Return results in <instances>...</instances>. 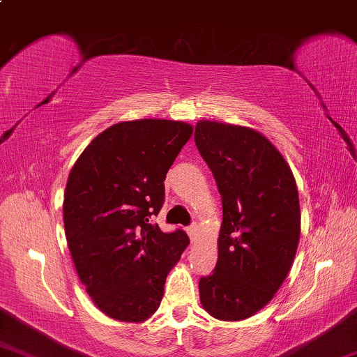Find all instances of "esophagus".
I'll return each mask as SVG.
<instances>
[{
    "mask_svg": "<svg viewBox=\"0 0 357 357\" xmlns=\"http://www.w3.org/2000/svg\"><path fill=\"white\" fill-rule=\"evenodd\" d=\"M186 234H188V236H190L191 240H195L196 235H197V226H196V224H191L190 227H186Z\"/></svg>",
    "mask_w": 357,
    "mask_h": 357,
    "instance_id": "obj_1",
    "label": "esophagus"
}]
</instances>
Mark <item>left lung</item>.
<instances>
[{"label": "left lung", "mask_w": 357, "mask_h": 357, "mask_svg": "<svg viewBox=\"0 0 357 357\" xmlns=\"http://www.w3.org/2000/svg\"><path fill=\"white\" fill-rule=\"evenodd\" d=\"M196 146L222 199L215 273L199 280L202 307L222 321L257 314L295 260L301 211L289 162L249 127L199 121Z\"/></svg>", "instance_id": "1"}]
</instances>
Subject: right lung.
<instances>
[{
	"label": "right lung",
	"mask_w": 357,
	"mask_h": 357,
	"mask_svg": "<svg viewBox=\"0 0 357 357\" xmlns=\"http://www.w3.org/2000/svg\"><path fill=\"white\" fill-rule=\"evenodd\" d=\"M192 135L186 122L139 119L93 137L68 175L64 229L81 284L119 321L152 317L169 271L190 245L183 230L161 232L150 216L165 202V178Z\"/></svg>",
	"instance_id": "1"
}]
</instances>
